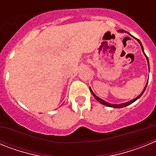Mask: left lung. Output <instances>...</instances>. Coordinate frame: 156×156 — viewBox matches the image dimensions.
<instances>
[{
	"mask_svg": "<svg viewBox=\"0 0 156 156\" xmlns=\"http://www.w3.org/2000/svg\"><path fill=\"white\" fill-rule=\"evenodd\" d=\"M119 32H121V33H123V32H125V31H124V30H119ZM127 34H129V33H127ZM136 40H137V41H138V43H139V44H140V47H141V49H142V51H143V53H144V55H145L146 58H147V61H148V67H149V62H148V57H147V56H146L145 53H144V48H143L142 44H141V43H140V41H139L138 39H137V38H136ZM147 85H148V82H147V83H146L145 87H144V90H143V91L141 92V94H140V95H138V96H137V97L136 98L133 99V100H131V101H127V102L122 103V104H119V105L110 104V103L107 102V101H105L104 100H102V99H101L100 98H98V96H96V95L94 94V92L92 91V90H91V89H90V92H91V94H93V96H94V97L95 98H96V100H97V101H99V102L101 103V104H102V105H106V106H108V107H112V108H122V107H126V106H127V105H129L132 104V103H133V102H134L135 101H137V99H138L139 98H140V96H141V95L143 94V93H144V90H145V89H146V87H147Z\"/></svg>",
	"mask_w": 156,
	"mask_h": 156,
	"instance_id": "obj_1",
	"label": "left lung"
}]
</instances>
